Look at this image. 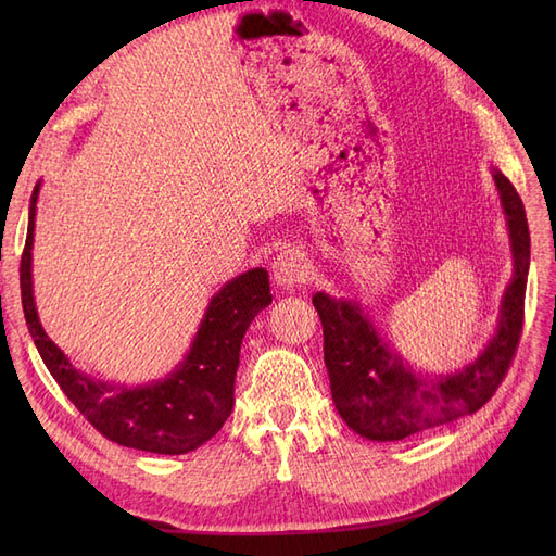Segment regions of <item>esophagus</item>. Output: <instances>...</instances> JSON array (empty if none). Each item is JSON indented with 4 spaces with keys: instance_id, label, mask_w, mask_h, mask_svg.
<instances>
[{
    "instance_id": "esophagus-1",
    "label": "esophagus",
    "mask_w": 556,
    "mask_h": 556,
    "mask_svg": "<svg viewBox=\"0 0 556 556\" xmlns=\"http://www.w3.org/2000/svg\"><path fill=\"white\" fill-rule=\"evenodd\" d=\"M311 276V262L304 255V250L294 245H285L274 260V280L280 288H294Z\"/></svg>"
}]
</instances>
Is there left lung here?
Returning <instances> with one entry per match:
<instances>
[{"instance_id": "8db88e82", "label": "left lung", "mask_w": 556, "mask_h": 556, "mask_svg": "<svg viewBox=\"0 0 556 556\" xmlns=\"http://www.w3.org/2000/svg\"><path fill=\"white\" fill-rule=\"evenodd\" d=\"M494 182L510 231L515 271L501 301L496 333L462 371L419 376L382 343L357 301L313 296L325 333L331 399L345 425L368 441H403L473 415L506 378L525 323L531 239L525 204L513 182L494 169Z\"/></svg>"}]
</instances>
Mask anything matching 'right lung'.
Wrapping results in <instances>:
<instances>
[{"label": "right lung", "instance_id": "add662e5", "mask_svg": "<svg viewBox=\"0 0 556 556\" xmlns=\"http://www.w3.org/2000/svg\"><path fill=\"white\" fill-rule=\"evenodd\" d=\"M37 199L39 185L31 192L29 204L21 260V296L27 329L50 376L80 415L117 445L155 454H185L204 445L231 415L243 336L255 315L271 304L266 268H250L211 299L190 352L169 378L141 387L97 380L76 371L39 323L31 292Z\"/></svg>", "mask_w": 556, "mask_h": 556}]
</instances>
